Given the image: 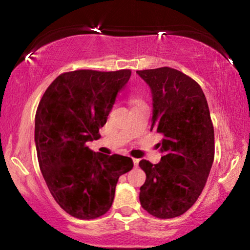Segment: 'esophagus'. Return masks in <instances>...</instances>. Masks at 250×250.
Wrapping results in <instances>:
<instances>
[{"mask_svg": "<svg viewBox=\"0 0 250 250\" xmlns=\"http://www.w3.org/2000/svg\"><path fill=\"white\" fill-rule=\"evenodd\" d=\"M139 159H133V164H134V167H138L139 166Z\"/></svg>", "mask_w": 250, "mask_h": 250, "instance_id": "1", "label": "esophagus"}]
</instances>
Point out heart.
I'll list each match as a JSON object with an SVG mask.
<instances>
[{"label":"heart","mask_w":250,"mask_h":250,"mask_svg":"<svg viewBox=\"0 0 250 250\" xmlns=\"http://www.w3.org/2000/svg\"><path fill=\"white\" fill-rule=\"evenodd\" d=\"M132 101L134 104H138V103H142V101L140 100V99H138V98H135V97H132Z\"/></svg>","instance_id":"obj_1"}]
</instances>
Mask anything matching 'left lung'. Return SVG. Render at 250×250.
I'll use <instances>...</instances> for the list:
<instances>
[{
	"label": "left lung",
	"mask_w": 250,
	"mask_h": 250,
	"mask_svg": "<svg viewBox=\"0 0 250 250\" xmlns=\"http://www.w3.org/2000/svg\"><path fill=\"white\" fill-rule=\"evenodd\" d=\"M152 95L151 130L162 135L158 164L141 160L146 180L140 203L158 218L184 214L204 188L214 161V128L204 92L195 80L162 67L138 70Z\"/></svg>",
	"instance_id": "8db88e82"
}]
</instances>
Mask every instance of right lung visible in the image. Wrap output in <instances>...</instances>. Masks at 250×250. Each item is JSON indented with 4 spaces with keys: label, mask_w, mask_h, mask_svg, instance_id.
<instances>
[{
    "label": "right lung",
    "mask_w": 250,
    "mask_h": 250,
    "mask_svg": "<svg viewBox=\"0 0 250 250\" xmlns=\"http://www.w3.org/2000/svg\"><path fill=\"white\" fill-rule=\"evenodd\" d=\"M131 70H75L62 74L42 97L35 117L40 168L49 192L71 216L94 219L107 213L119 176L133 167L128 156L91 151L99 129Z\"/></svg>",
    "instance_id": "right-lung-1"
}]
</instances>
